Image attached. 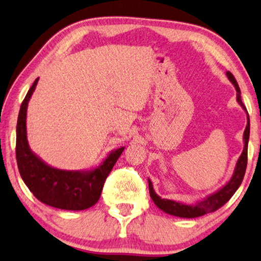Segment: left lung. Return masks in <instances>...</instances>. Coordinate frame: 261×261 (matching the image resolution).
<instances>
[{
	"mask_svg": "<svg viewBox=\"0 0 261 261\" xmlns=\"http://www.w3.org/2000/svg\"><path fill=\"white\" fill-rule=\"evenodd\" d=\"M227 76L230 82L233 84L234 89H236L237 102L241 105V108L245 111V113L247 115V123H246L244 134H243L244 148H243V151L241 153V156H239L236 166H234L232 176L230 178V180L228 182H225L221 189L215 191L214 193L207 195L206 198H203L202 200H200V201L195 203H182L179 201H174V200L161 198V196L156 193L155 190H153L151 180L148 178L150 198L152 199L153 203H155L161 211L166 213V214H170L177 217H184V219H194V217H199L204 214H208V213L215 212L216 209H219L220 207L223 206L224 203H227L229 201L230 198L234 194V192L238 190V187L241 186V184L243 181V178H244L245 170H246V164H247V144H249V138H250V118H249V113H247L246 111V108L242 101L241 89H239L236 80H234L233 75L230 71H227Z\"/></svg>",
	"mask_w": 261,
	"mask_h": 261,
	"instance_id": "1",
	"label": "left lung"
}]
</instances>
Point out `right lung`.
I'll return each instance as SVG.
<instances>
[{
    "mask_svg": "<svg viewBox=\"0 0 261 261\" xmlns=\"http://www.w3.org/2000/svg\"><path fill=\"white\" fill-rule=\"evenodd\" d=\"M39 79H36L20 105L16 127V159L25 185L42 203L65 211H84L100 198L105 179L125 147L114 149L95 168L62 170L47 164L29 146L28 105Z\"/></svg>",
    "mask_w": 261,
    "mask_h": 261,
    "instance_id": "obj_1",
    "label": "right lung"
}]
</instances>
